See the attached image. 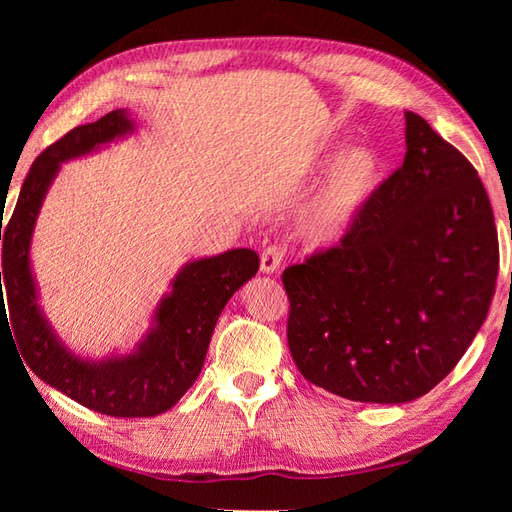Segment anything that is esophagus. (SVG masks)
I'll use <instances>...</instances> for the list:
<instances>
[{"instance_id": "obj_1", "label": "esophagus", "mask_w": 512, "mask_h": 512, "mask_svg": "<svg viewBox=\"0 0 512 512\" xmlns=\"http://www.w3.org/2000/svg\"><path fill=\"white\" fill-rule=\"evenodd\" d=\"M284 255H286V250L281 246L264 248V253L259 255V268H262V273H266V275L277 273L281 262H284Z\"/></svg>"}]
</instances>
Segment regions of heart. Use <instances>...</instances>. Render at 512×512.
I'll return each mask as SVG.
<instances>
[{
  "label": "heart",
  "instance_id": "b5f03b06",
  "mask_svg": "<svg viewBox=\"0 0 512 512\" xmlns=\"http://www.w3.org/2000/svg\"><path fill=\"white\" fill-rule=\"evenodd\" d=\"M383 180L374 149L352 147L332 162L317 195L303 213V233L314 244H332L356 224Z\"/></svg>",
  "mask_w": 512,
  "mask_h": 512
}]
</instances>
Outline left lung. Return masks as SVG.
Here are the masks:
<instances>
[{
  "mask_svg": "<svg viewBox=\"0 0 512 512\" xmlns=\"http://www.w3.org/2000/svg\"><path fill=\"white\" fill-rule=\"evenodd\" d=\"M407 154L341 242L284 270L288 347L312 385L407 402L447 378L491 308L499 242L475 167L407 112Z\"/></svg>",
  "mask_w": 512,
  "mask_h": 512,
  "instance_id": "8db88e82",
  "label": "left lung"
}]
</instances>
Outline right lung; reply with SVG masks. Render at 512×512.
Masks as SVG:
<instances>
[{"label":"right lung","instance_id":"1","mask_svg":"<svg viewBox=\"0 0 512 512\" xmlns=\"http://www.w3.org/2000/svg\"><path fill=\"white\" fill-rule=\"evenodd\" d=\"M134 125L123 110L96 123L79 125L32 162L8 224L0 226V321L6 317L26 365L43 383L112 418H149L171 409L200 376L217 319L237 288L257 273L259 257L250 248H235L217 257L198 259L173 279V292L160 301L156 328L134 354L88 363L72 356L52 334L37 306L30 273V237L39 206L63 160L83 156ZM5 277L2 278L1 275ZM7 288L3 303L1 284ZM9 314H5V306Z\"/></svg>","mask_w":512,"mask_h":512}]
</instances>
